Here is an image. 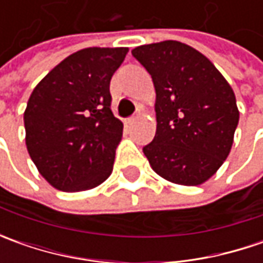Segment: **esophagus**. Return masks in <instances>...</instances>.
Returning <instances> with one entry per match:
<instances>
[{
  "label": "esophagus",
  "mask_w": 263,
  "mask_h": 263,
  "mask_svg": "<svg viewBox=\"0 0 263 263\" xmlns=\"http://www.w3.org/2000/svg\"><path fill=\"white\" fill-rule=\"evenodd\" d=\"M135 121H136V116L130 117V118H128V120H127V123H128V124H133V123H135Z\"/></svg>",
  "instance_id": "esophagus-1"
}]
</instances>
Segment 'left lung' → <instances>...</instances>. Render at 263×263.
Here are the masks:
<instances>
[{"label": "left lung", "instance_id": "1", "mask_svg": "<svg viewBox=\"0 0 263 263\" xmlns=\"http://www.w3.org/2000/svg\"><path fill=\"white\" fill-rule=\"evenodd\" d=\"M152 77L157 133L143 154L158 176L197 186L227 159L238 124L236 95L206 57L178 41L135 48Z\"/></svg>", "mask_w": 263, "mask_h": 263}]
</instances>
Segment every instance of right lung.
I'll use <instances>...</instances> for the list:
<instances>
[{
    "label": "right lung",
    "instance_id": "1",
    "mask_svg": "<svg viewBox=\"0 0 263 263\" xmlns=\"http://www.w3.org/2000/svg\"><path fill=\"white\" fill-rule=\"evenodd\" d=\"M128 48H85L33 89L25 111L26 146L37 171L63 192H82L112 173L123 123L111 111L109 82Z\"/></svg>",
    "mask_w": 263,
    "mask_h": 263
}]
</instances>
